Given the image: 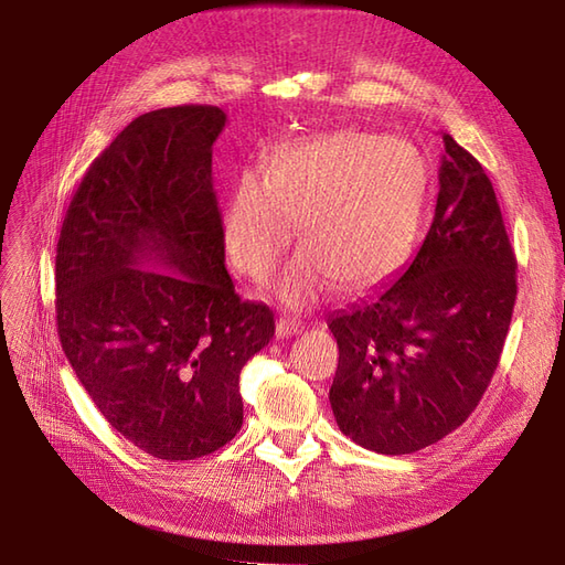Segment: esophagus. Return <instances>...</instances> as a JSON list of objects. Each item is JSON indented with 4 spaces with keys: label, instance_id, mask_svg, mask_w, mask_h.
<instances>
[{
    "label": "esophagus",
    "instance_id": "obj_1",
    "mask_svg": "<svg viewBox=\"0 0 565 565\" xmlns=\"http://www.w3.org/2000/svg\"><path fill=\"white\" fill-rule=\"evenodd\" d=\"M300 331H302V321L288 319V317H279V319H277V338L298 335Z\"/></svg>",
    "mask_w": 565,
    "mask_h": 565
}]
</instances>
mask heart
Segmentation results:
<instances>
[{"label": "heart", "instance_id": "b5f03b06", "mask_svg": "<svg viewBox=\"0 0 565 565\" xmlns=\"http://www.w3.org/2000/svg\"><path fill=\"white\" fill-rule=\"evenodd\" d=\"M428 174L399 139L333 132L274 156L267 172L238 177L220 215L230 263L260 281L279 263L300 224L302 248L271 291L305 308L341 281L345 291L376 286L405 265L422 230Z\"/></svg>", "mask_w": 565, "mask_h": 565}]
</instances>
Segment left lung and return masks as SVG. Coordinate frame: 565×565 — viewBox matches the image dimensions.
I'll return each mask as SVG.
<instances>
[{"instance_id":"1","label":"left lung","mask_w":565,"mask_h":565,"mask_svg":"<svg viewBox=\"0 0 565 565\" xmlns=\"http://www.w3.org/2000/svg\"><path fill=\"white\" fill-rule=\"evenodd\" d=\"M443 141L438 203L416 257L329 319L335 424L379 455H412L471 416L513 315L515 255L490 177L452 137Z\"/></svg>"}]
</instances>
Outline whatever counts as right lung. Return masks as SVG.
<instances>
[{
  "label": "right lung",
  "mask_w": 565,
  "mask_h": 565,
  "mask_svg": "<svg viewBox=\"0 0 565 565\" xmlns=\"http://www.w3.org/2000/svg\"><path fill=\"white\" fill-rule=\"evenodd\" d=\"M217 106L143 113L79 182L56 246L61 348L110 428L166 461L213 455L244 424L238 376L274 335L224 267ZM147 262L170 273L141 270Z\"/></svg>",
  "instance_id": "right-lung-1"
}]
</instances>
